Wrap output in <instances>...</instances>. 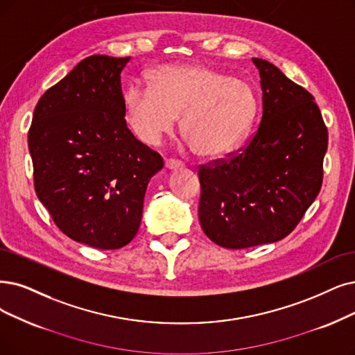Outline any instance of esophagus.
<instances>
[{
	"label": "esophagus",
	"mask_w": 355,
	"mask_h": 355,
	"mask_svg": "<svg viewBox=\"0 0 355 355\" xmlns=\"http://www.w3.org/2000/svg\"><path fill=\"white\" fill-rule=\"evenodd\" d=\"M164 164H166L167 168H179V167H183V163H182L180 160H176V159H166Z\"/></svg>",
	"instance_id": "34e87169"
}]
</instances>
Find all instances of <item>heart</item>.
Masks as SVG:
<instances>
[{"label":"heart","mask_w":355,"mask_h":355,"mask_svg":"<svg viewBox=\"0 0 355 355\" xmlns=\"http://www.w3.org/2000/svg\"><path fill=\"white\" fill-rule=\"evenodd\" d=\"M257 110L258 98L248 83L202 65L159 67L151 89L132 84L125 93L126 122L143 143L157 146L180 115L182 137L205 159L236 148Z\"/></svg>","instance_id":"obj_1"}]
</instances>
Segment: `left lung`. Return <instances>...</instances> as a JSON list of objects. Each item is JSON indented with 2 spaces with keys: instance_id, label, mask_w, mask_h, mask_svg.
<instances>
[{
  "instance_id": "1",
  "label": "left lung",
  "mask_w": 355,
  "mask_h": 355,
  "mask_svg": "<svg viewBox=\"0 0 355 355\" xmlns=\"http://www.w3.org/2000/svg\"><path fill=\"white\" fill-rule=\"evenodd\" d=\"M262 87V116L248 143L198 166V217L225 249H246L288 236L322 188L328 128L304 87L271 62L252 58Z\"/></svg>"
}]
</instances>
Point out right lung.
I'll return each instance as SVG.
<instances>
[{"mask_svg":"<svg viewBox=\"0 0 355 355\" xmlns=\"http://www.w3.org/2000/svg\"><path fill=\"white\" fill-rule=\"evenodd\" d=\"M130 60H83L39 98L27 135L39 201L65 236L102 250L135 237L147 185L163 167L123 118Z\"/></svg>","mask_w":355,"mask_h":355,"instance_id":"1","label":"right lung"}]
</instances>
